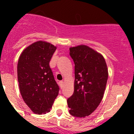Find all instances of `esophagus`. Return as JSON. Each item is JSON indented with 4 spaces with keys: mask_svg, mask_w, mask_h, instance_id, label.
<instances>
[{
    "mask_svg": "<svg viewBox=\"0 0 134 134\" xmlns=\"http://www.w3.org/2000/svg\"><path fill=\"white\" fill-rule=\"evenodd\" d=\"M59 86H60L61 88H62L63 86V81H60V82H59Z\"/></svg>",
    "mask_w": 134,
    "mask_h": 134,
    "instance_id": "34e87169",
    "label": "esophagus"
}]
</instances>
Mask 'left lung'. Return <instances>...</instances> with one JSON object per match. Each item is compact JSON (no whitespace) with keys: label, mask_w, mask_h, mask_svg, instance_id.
<instances>
[{"label":"left lung","mask_w":134,"mask_h":134,"mask_svg":"<svg viewBox=\"0 0 134 134\" xmlns=\"http://www.w3.org/2000/svg\"><path fill=\"white\" fill-rule=\"evenodd\" d=\"M75 63V90L67 99L69 113L76 117L92 113L100 103L106 89L108 72L100 54L86 45L71 47Z\"/></svg>","instance_id":"left-lung-1"}]
</instances>
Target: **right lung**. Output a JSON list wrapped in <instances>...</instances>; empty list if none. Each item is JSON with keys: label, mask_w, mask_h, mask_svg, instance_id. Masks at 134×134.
Instances as JSON below:
<instances>
[{"label": "right lung", "mask_w": 134, "mask_h": 134, "mask_svg": "<svg viewBox=\"0 0 134 134\" xmlns=\"http://www.w3.org/2000/svg\"><path fill=\"white\" fill-rule=\"evenodd\" d=\"M56 49L51 43L39 41L26 47L19 58L20 92L27 106L36 114L49 112L58 95L59 86L49 65Z\"/></svg>", "instance_id": "add662e5"}]
</instances>
